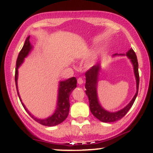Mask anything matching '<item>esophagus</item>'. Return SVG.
I'll list each match as a JSON object with an SVG mask.
<instances>
[{"label":"esophagus","mask_w":153,"mask_h":153,"mask_svg":"<svg viewBox=\"0 0 153 153\" xmlns=\"http://www.w3.org/2000/svg\"><path fill=\"white\" fill-rule=\"evenodd\" d=\"M78 83L79 85H82V84L83 83V80H82V78H79L78 79Z\"/></svg>","instance_id":"esophagus-1"}]
</instances>
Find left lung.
I'll return each instance as SVG.
<instances>
[{
  "label": "left lung",
  "mask_w": 153,
  "mask_h": 153,
  "mask_svg": "<svg viewBox=\"0 0 153 153\" xmlns=\"http://www.w3.org/2000/svg\"><path fill=\"white\" fill-rule=\"evenodd\" d=\"M116 55H125L124 54H114V56ZM126 56L128 58L130 59V61L133 65L134 68V73L136 78V87L137 91L136 94L131 99V101L122 109L116 112L108 111L101 106L100 104L99 98H98L97 94V85L98 81H99V75L100 70H101V65L98 63L96 65L93 66L90 69L85 73V94L88 97L89 100V107L92 114L96 118L102 122H114L120 120L123 118L128 112V111L130 109L132 106L135 99H136L137 96L138 94L139 89V82H140V77H139L138 72V62L137 55L135 54L134 51L132 49H130L126 53Z\"/></svg>",
  "instance_id": "obj_1"
}]
</instances>
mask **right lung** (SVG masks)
<instances>
[{
	"mask_svg": "<svg viewBox=\"0 0 153 153\" xmlns=\"http://www.w3.org/2000/svg\"><path fill=\"white\" fill-rule=\"evenodd\" d=\"M29 38L30 36L26 38L25 42H24V46H23L22 50L19 52L18 58L16 60V68L15 72V82L16 86L17 93L18 96L22 102V106H24V109L26 111L28 114L30 115V117L32 119H34L36 122H37L39 124H42L44 126H47V127H53L57 124L62 123L63 121H65L67 117H68V114H69L70 109V100L69 97L70 95L74 89L76 88L77 80L75 77L68 79V80L60 81L59 83V88H58V97H57V108H56L54 114L50 117H47L46 119H39L33 116L30 112L28 111L26 106H24V103H22V99H21L20 96L19 94L18 90V84H17V80H18V69L21 65L24 62V58L27 57L28 54L32 50L33 47L31 46L30 42H29Z\"/></svg>",
	"mask_w": 153,
	"mask_h": 153,
	"instance_id": "obj_1",
	"label": "right lung"
}]
</instances>
